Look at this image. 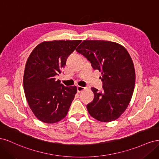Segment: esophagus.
Listing matches in <instances>:
<instances>
[{"label": "esophagus", "instance_id": "esophagus-1", "mask_svg": "<svg viewBox=\"0 0 159 159\" xmlns=\"http://www.w3.org/2000/svg\"><path fill=\"white\" fill-rule=\"evenodd\" d=\"M85 89V88L81 87V86H79V85L78 86V87H77V90H78V93H80L81 91H84Z\"/></svg>", "mask_w": 159, "mask_h": 159}]
</instances>
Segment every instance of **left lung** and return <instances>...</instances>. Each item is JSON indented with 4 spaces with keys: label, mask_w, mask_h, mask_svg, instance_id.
Returning <instances> with one entry per match:
<instances>
[{
    "label": "left lung",
    "mask_w": 159,
    "mask_h": 159,
    "mask_svg": "<svg viewBox=\"0 0 159 159\" xmlns=\"http://www.w3.org/2000/svg\"><path fill=\"white\" fill-rule=\"evenodd\" d=\"M75 50L102 74L103 91L91 88L95 97L87 105L89 113L102 122L117 119L127 109L134 91L135 72L131 56L121 45L104 40H84Z\"/></svg>",
    "instance_id": "8db88e82"
}]
</instances>
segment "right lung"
I'll return each instance as SVG.
<instances>
[{
	"instance_id": "add662e5",
	"label": "right lung",
	"mask_w": 159,
	"mask_h": 159,
	"mask_svg": "<svg viewBox=\"0 0 159 159\" xmlns=\"http://www.w3.org/2000/svg\"><path fill=\"white\" fill-rule=\"evenodd\" d=\"M81 40L44 42L27 60L23 85L28 105L35 116L46 123L64 119L77 93L76 86L66 87L55 76L61 73L68 57Z\"/></svg>"
}]
</instances>
